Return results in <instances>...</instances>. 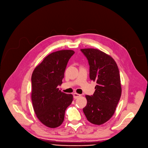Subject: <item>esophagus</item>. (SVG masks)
Masks as SVG:
<instances>
[{"label":"esophagus","mask_w":148,"mask_h":148,"mask_svg":"<svg viewBox=\"0 0 148 148\" xmlns=\"http://www.w3.org/2000/svg\"><path fill=\"white\" fill-rule=\"evenodd\" d=\"M81 96L80 94H77V93H74L73 94V97L75 98V99H77L79 97H80Z\"/></svg>","instance_id":"1"}]
</instances>
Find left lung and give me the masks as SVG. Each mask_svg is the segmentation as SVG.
Listing matches in <instances>:
<instances>
[{"label":"left lung","instance_id":"1","mask_svg":"<svg viewBox=\"0 0 148 148\" xmlns=\"http://www.w3.org/2000/svg\"><path fill=\"white\" fill-rule=\"evenodd\" d=\"M88 60L89 77L97 82L92 95H86L87 105L83 111L88 121L101 125L113 115L121 96L119 69L114 59L94 49H81Z\"/></svg>","mask_w":148,"mask_h":148}]
</instances>
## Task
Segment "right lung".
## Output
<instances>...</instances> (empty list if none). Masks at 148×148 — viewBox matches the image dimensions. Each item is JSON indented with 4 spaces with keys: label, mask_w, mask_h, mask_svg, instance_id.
Wrapping results in <instances>:
<instances>
[{
    "label": "right lung",
    "mask_w": 148,
    "mask_h": 148,
    "mask_svg": "<svg viewBox=\"0 0 148 148\" xmlns=\"http://www.w3.org/2000/svg\"><path fill=\"white\" fill-rule=\"evenodd\" d=\"M71 50L53 52L37 66L32 75V101L37 118L49 128H56L64 122L66 108L73 96L59 90L69 59L74 54Z\"/></svg>",
    "instance_id": "add662e5"
}]
</instances>
